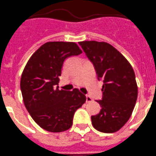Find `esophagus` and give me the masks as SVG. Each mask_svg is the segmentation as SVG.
<instances>
[{
    "mask_svg": "<svg viewBox=\"0 0 156 156\" xmlns=\"http://www.w3.org/2000/svg\"><path fill=\"white\" fill-rule=\"evenodd\" d=\"M92 101H93V99H92L90 96L87 95V103H89V102H92Z\"/></svg>",
    "mask_w": 156,
    "mask_h": 156,
    "instance_id": "obj_1",
    "label": "esophagus"
}]
</instances>
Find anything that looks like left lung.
<instances>
[{"label":"left lung","instance_id":"8db88e82","mask_svg":"<svg viewBox=\"0 0 156 156\" xmlns=\"http://www.w3.org/2000/svg\"><path fill=\"white\" fill-rule=\"evenodd\" d=\"M93 63L99 80L103 82L101 110L92 115V125L101 133H115L129 119L138 96L134 70L129 62L106 42H79Z\"/></svg>","mask_w":156,"mask_h":156}]
</instances>
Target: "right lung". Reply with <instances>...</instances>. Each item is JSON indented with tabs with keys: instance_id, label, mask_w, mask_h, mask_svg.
<instances>
[{
	"instance_id": "obj_1",
	"label": "right lung",
	"mask_w": 156,
	"mask_h": 156,
	"mask_svg": "<svg viewBox=\"0 0 156 156\" xmlns=\"http://www.w3.org/2000/svg\"><path fill=\"white\" fill-rule=\"evenodd\" d=\"M80 53L74 42H47L34 53L23 69L20 79L23 103L35 122L47 131L69 129L76 110L87 100L78 89L66 91L56 87L66 59Z\"/></svg>"
}]
</instances>
